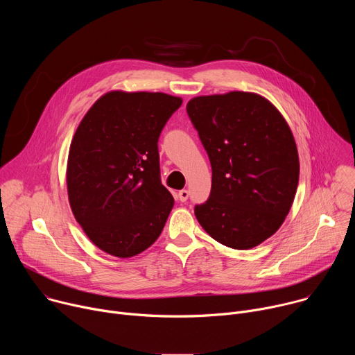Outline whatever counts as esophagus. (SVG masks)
Instances as JSON below:
<instances>
[{
  "mask_svg": "<svg viewBox=\"0 0 355 355\" xmlns=\"http://www.w3.org/2000/svg\"><path fill=\"white\" fill-rule=\"evenodd\" d=\"M188 191L187 189H181L178 193H177V198L181 200V202H185L188 199Z\"/></svg>",
  "mask_w": 355,
  "mask_h": 355,
  "instance_id": "34e87169",
  "label": "esophagus"
}]
</instances>
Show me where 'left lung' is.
Returning <instances> with one entry per match:
<instances>
[{
	"mask_svg": "<svg viewBox=\"0 0 355 355\" xmlns=\"http://www.w3.org/2000/svg\"><path fill=\"white\" fill-rule=\"evenodd\" d=\"M187 112L212 166L209 199L195 207L216 241L248 250L284 223L299 181L297 147L282 114L256 92L188 101Z\"/></svg>",
	"mask_w": 355,
	"mask_h": 355,
	"instance_id": "obj_1",
	"label": "left lung"
}]
</instances>
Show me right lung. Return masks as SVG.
I'll use <instances>...</instances> for the list:
<instances>
[{
  "label": "right lung",
  "instance_id": "right-lung-1",
  "mask_svg": "<svg viewBox=\"0 0 355 355\" xmlns=\"http://www.w3.org/2000/svg\"><path fill=\"white\" fill-rule=\"evenodd\" d=\"M182 98L110 91L81 119L69 150L76 220L107 254L129 259L153 244L174 207L160 181L159 136Z\"/></svg>",
  "mask_w": 355,
  "mask_h": 355
}]
</instances>
